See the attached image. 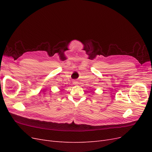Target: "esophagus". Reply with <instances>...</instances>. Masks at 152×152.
<instances>
[{"mask_svg": "<svg viewBox=\"0 0 152 152\" xmlns=\"http://www.w3.org/2000/svg\"><path fill=\"white\" fill-rule=\"evenodd\" d=\"M73 84H75V85H77V84H78V82H77V81H74V82H73Z\"/></svg>", "mask_w": 152, "mask_h": 152, "instance_id": "obj_1", "label": "esophagus"}]
</instances>
